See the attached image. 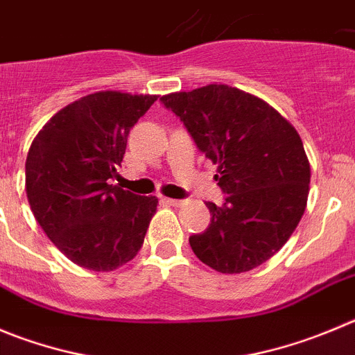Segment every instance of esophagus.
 Instances as JSON below:
<instances>
[{
  "instance_id": "esophagus-1",
  "label": "esophagus",
  "mask_w": 355,
  "mask_h": 355,
  "mask_svg": "<svg viewBox=\"0 0 355 355\" xmlns=\"http://www.w3.org/2000/svg\"><path fill=\"white\" fill-rule=\"evenodd\" d=\"M162 201L170 207H182L184 205V200H173V198H162Z\"/></svg>"
}]
</instances>
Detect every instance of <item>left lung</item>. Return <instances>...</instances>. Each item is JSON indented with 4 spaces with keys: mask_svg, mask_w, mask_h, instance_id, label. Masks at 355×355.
Here are the masks:
<instances>
[{
    "mask_svg": "<svg viewBox=\"0 0 355 355\" xmlns=\"http://www.w3.org/2000/svg\"><path fill=\"white\" fill-rule=\"evenodd\" d=\"M196 147L218 164L223 207L208 201L210 226L189 243L198 259L220 273H243L266 263L304 214L310 162L296 129L266 101L210 84L162 96Z\"/></svg>",
    "mask_w": 355,
    "mask_h": 355,
    "instance_id": "1",
    "label": "left lung"
}]
</instances>
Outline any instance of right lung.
Returning <instances> with one entry per match:
<instances>
[{"instance_id": "1", "label": "right lung", "mask_w": 355, "mask_h": 355, "mask_svg": "<svg viewBox=\"0 0 355 355\" xmlns=\"http://www.w3.org/2000/svg\"><path fill=\"white\" fill-rule=\"evenodd\" d=\"M157 96L101 91L59 110L26 159L31 211L52 243L78 266L112 271L144 245L157 198L138 196L119 177L129 129Z\"/></svg>"}]
</instances>
